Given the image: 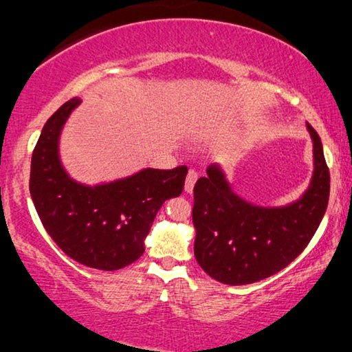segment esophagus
<instances>
[{
	"mask_svg": "<svg viewBox=\"0 0 352 352\" xmlns=\"http://www.w3.org/2000/svg\"><path fill=\"white\" fill-rule=\"evenodd\" d=\"M197 179H199V173H197V170H189V173H187V177H186V184H184V189L186 192H190L194 190V186Z\"/></svg>",
	"mask_w": 352,
	"mask_h": 352,
	"instance_id": "1",
	"label": "esophagus"
}]
</instances>
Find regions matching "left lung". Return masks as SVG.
<instances>
[{"label":"left lung","instance_id":"obj_1","mask_svg":"<svg viewBox=\"0 0 352 352\" xmlns=\"http://www.w3.org/2000/svg\"><path fill=\"white\" fill-rule=\"evenodd\" d=\"M314 142V176L295 204L263 208L240 199L218 165L206 170L194 187L192 221L197 263L226 285H245L282 271L300 256L324 218L330 194V173L322 142L307 123Z\"/></svg>","mask_w":352,"mask_h":352}]
</instances>
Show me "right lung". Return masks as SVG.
Wrapping results in <instances>:
<instances>
[{"mask_svg": "<svg viewBox=\"0 0 352 352\" xmlns=\"http://www.w3.org/2000/svg\"><path fill=\"white\" fill-rule=\"evenodd\" d=\"M80 99H70L47 120L32 153L30 195L43 228L67 256L83 266L117 271L144 253L157 211L184 189L187 166L147 168L124 179L83 186L60 165V129Z\"/></svg>", "mask_w": 352, "mask_h": 352, "instance_id": "1", "label": "right lung"}]
</instances>
